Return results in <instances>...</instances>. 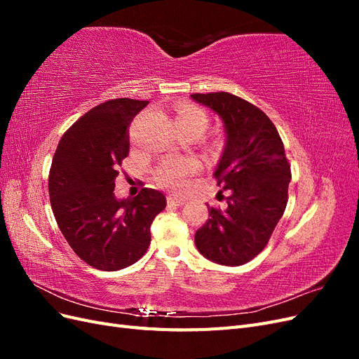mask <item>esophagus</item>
Returning a JSON list of instances; mask_svg holds the SVG:
<instances>
[{"mask_svg":"<svg viewBox=\"0 0 359 359\" xmlns=\"http://www.w3.org/2000/svg\"><path fill=\"white\" fill-rule=\"evenodd\" d=\"M168 203L172 206H182L184 203H186V201L181 198H175V196H168Z\"/></svg>","mask_w":359,"mask_h":359,"instance_id":"obj_1","label":"esophagus"}]
</instances>
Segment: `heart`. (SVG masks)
Listing matches in <instances>:
<instances>
[{"label": "heart", "instance_id": "1", "mask_svg": "<svg viewBox=\"0 0 359 359\" xmlns=\"http://www.w3.org/2000/svg\"><path fill=\"white\" fill-rule=\"evenodd\" d=\"M206 115L193 106H184L177 114V124H201L206 127ZM201 163L196 158H184L175 161H166L157 169L156 180L161 187L170 191L181 193L189 187L190 178L198 173Z\"/></svg>", "mask_w": 359, "mask_h": 359}]
</instances>
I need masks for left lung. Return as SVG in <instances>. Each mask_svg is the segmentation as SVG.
Instances as JSON below:
<instances>
[{"mask_svg": "<svg viewBox=\"0 0 359 359\" xmlns=\"http://www.w3.org/2000/svg\"><path fill=\"white\" fill-rule=\"evenodd\" d=\"M220 116L224 148L214 175L229 191L227 206L210 208L194 235L199 253L215 264L240 266L268 244L287 203L290 166L273 121L255 104L229 93L191 94Z\"/></svg>", "mask_w": 359, "mask_h": 359, "instance_id": "8db88e82", "label": "left lung"}]
</instances>
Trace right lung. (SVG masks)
<instances>
[{
    "mask_svg": "<svg viewBox=\"0 0 359 359\" xmlns=\"http://www.w3.org/2000/svg\"><path fill=\"white\" fill-rule=\"evenodd\" d=\"M147 100L115 99L93 107L61 137L49 173V198L61 233L90 266L118 271L142 257L151 223L166 198L142 189L118 199V168L128 156V127Z\"/></svg>",
    "mask_w": 359,
    "mask_h": 359,
    "instance_id": "add662e5",
    "label": "right lung"
}]
</instances>
